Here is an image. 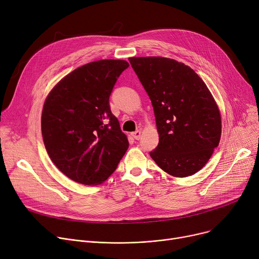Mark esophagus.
<instances>
[{"label":"esophagus","mask_w":259,"mask_h":259,"mask_svg":"<svg viewBox=\"0 0 259 259\" xmlns=\"http://www.w3.org/2000/svg\"><path fill=\"white\" fill-rule=\"evenodd\" d=\"M131 135H132V137H133L135 140H140V139H141V135H142V132H141L140 130H137V131L132 132Z\"/></svg>","instance_id":"esophagus-1"}]
</instances>
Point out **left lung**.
Segmentation results:
<instances>
[{"label":"left lung","mask_w":259,"mask_h":259,"mask_svg":"<svg viewBox=\"0 0 259 259\" xmlns=\"http://www.w3.org/2000/svg\"><path fill=\"white\" fill-rule=\"evenodd\" d=\"M129 62L149 95L159 135L150 156L176 178L205 166L222 134V119L211 92L193 69L175 60L147 57Z\"/></svg>","instance_id":"left-lung-1"}]
</instances>
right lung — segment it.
<instances>
[{"mask_svg": "<svg viewBox=\"0 0 259 259\" xmlns=\"http://www.w3.org/2000/svg\"><path fill=\"white\" fill-rule=\"evenodd\" d=\"M126 61L86 64L61 79L47 97L42 135L49 157L61 172L83 185H99L116 169L129 143L109 98Z\"/></svg>", "mask_w": 259, "mask_h": 259, "instance_id": "obj_1", "label": "right lung"}]
</instances>
